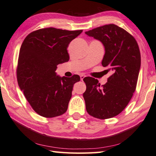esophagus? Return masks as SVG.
Masks as SVG:
<instances>
[{
  "mask_svg": "<svg viewBox=\"0 0 156 156\" xmlns=\"http://www.w3.org/2000/svg\"><path fill=\"white\" fill-rule=\"evenodd\" d=\"M85 77H86V76H85V75H81V76H80L81 80V81H83V79L85 78Z\"/></svg>",
  "mask_w": 156,
  "mask_h": 156,
  "instance_id": "obj_1",
  "label": "esophagus"
}]
</instances>
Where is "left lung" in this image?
Here are the masks:
<instances>
[{
  "mask_svg": "<svg viewBox=\"0 0 156 156\" xmlns=\"http://www.w3.org/2000/svg\"><path fill=\"white\" fill-rule=\"evenodd\" d=\"M105 47L102 65L111 75L101 86L97 79L85 77L83 93L87 112L96 118L113 117L124 109L136 90L140 68V54L134 38L115 24H108L85 32Z\"/></svg>",
  "mask_w": 156,
  "mask_h": 156,
  "instance_id": "obj_1",
  "label": "left lung"
}]
</instances>
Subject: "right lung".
Listing matches in <instances>:
<instances>
[{"mask_svg":"<svg viewBox=\"0 0 156 156\" xmlns=\"http://www.w3.org/2000/svg\"><path fill=\"white\" fill-rule=\"evenodd\" d=\"M82 31L47 28L31 32L23 40L20 49L17 82L29 104L40 115L57 117L68 108L73 86L80 77H61L55 70L58 64L69 61V44Z\"/></svg>","mask_w":156,"mask_h":156,"instance_id":"1","label":"right lung"}]
</instances>
